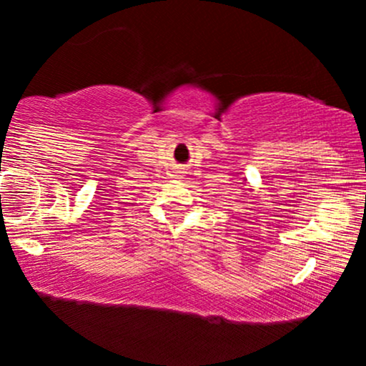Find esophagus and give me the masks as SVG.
<instances>
[{
  "instance_id": "34e87169",
  "label": "esophagus",
  "mask_w": 366,
  "mask_h": 366,
  "mask_svg": "<svg viewBox=\"0 0 366 366\" xmlns=\"http://www.w3.org/2000/svg\"><path fill=\"white\" fill-rule=\"evenodd\" d=\"M175 174H177V177H182V175H180V174H184V170H182V169H179L177 172H175Z\"/></svg>"
}]
</instances>
